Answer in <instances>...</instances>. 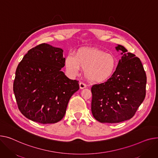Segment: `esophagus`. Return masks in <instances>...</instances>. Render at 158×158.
<instances>
[{"label":"esophagus","mask_w":158,"mask_h":158,"mask_svg":"<svg viewBox=\"0 0 158 158\" xmlns=\"http://www.w3.org/2000/svg\"><path fill=\"white\" fill-rule=\"evenodd\" d=\"M79 88H80V89H84V88H86V85L85 83L81 82H79Z\"/></svg>","instance_id":"34e87169"}]
</instances>
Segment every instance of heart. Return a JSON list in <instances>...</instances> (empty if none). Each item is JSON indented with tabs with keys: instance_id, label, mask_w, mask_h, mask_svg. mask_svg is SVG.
<instances>
[{
	"instance_id": "b5f03b06",
	"label": "heart",
	"mask_w": 158,
	"mask_h": 158,
	"mask_svg": "<svg viewBox=\"0 0 158 158\" xmlns=\"http://www.w3.org/2000/svg\"><path fill=\"white\" fill-rule=\"evenodd\" d=\"M117 65V59L113 54L97 48H81L75 56L69 54L65 60V66L70 76H76L82 68L85 77L93 82L107 79L113 74Z\"/></svg>"
}]
</instances>
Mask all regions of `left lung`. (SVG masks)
<instances>
[{
	"label": "left lung",
	"instance_id": "8db88e82",
	"mask_svg": "<svg viewBox=\"0 0 158 158\" xmlns=\"http://www.w3.org/2000/svg\"><path fill=\"white\" fill-rule=\"evenodd\" d=\"M121 59L112 76L91 88V112L100 123H118L130 119L145 97L147 77L140 60L118 44Z\"/></svg>",
	"mask_w": 158,
	"mask_h": 158
}]
</instances>
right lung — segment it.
<instances>
[{
	"instance_id": "right-lung-1",
	"label": "right lung",
	"mask_w": 158,
	"mask_h": 158,
	"mask_svg": "<svg viewBox=\"0 0 158 158\" xmlns=\"http://www.w3.org/2000/svg\"><path fill=\"white\" fill-rule=\"evenodd\" d=\"M63 52L41 44L30 49L18 65L13 91L19 110L30 120L41 124L60 121L79 89L78 81L61 70L65 66Z\"/></svg>"
}]
</instances>
